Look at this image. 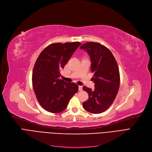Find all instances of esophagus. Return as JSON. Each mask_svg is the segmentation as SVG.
I'll use <instances>...</instances> for the list:
<instances>
[{
  "instance_id": "obj_1",
  "label": "esophagus",
  "mask_w": 152,
  "mask_h": 152,
  "mask_svg": "<svg viewBox=\"0 0 152 152\" xmlns=\"http://www.w3.org/2000/svg\"><path fill=\"white\" fill-rule=\"evenodd\" d=\"M82 89H83V87H82V86H78V91H82Z\"/></svg>"
}]
</instances>
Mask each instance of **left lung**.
<instances>
[{"label":"left lung","instance_id":"obj_1","mask_svg":"<svg viewBox=\"0 0 152 152\" xmlns=\"http://www.w3.org/2000/svg\"><path fill=\"white\" fill-rule=\"evenodd\" d=\"M80 48L86 51L90 56L94 73L92 80L95 83L94 90L83 87L88 94L83 107L89 113H101L111 106L117 96L120 83L118 64L111 51L100 43L87 42Z\"/></svg>","mask_w":152,"mask_h":152}]
</instances>
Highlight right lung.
Wrapping results in <instances>:
<instances>
[{
  "label": "right lung",
  "mask_w": 152,
  "mask_h": 152,
  "mask_svg": "<svg viewBox=\"0 0 152 152\" xmlns=\"http://www.w3.org/2000/svg\"><path fill=\"white\" fill-rule=\"evenodd\" d=\"M79 42L52 43L39 54L33 68L32 82L38 101L46 111L59 113L66 108L70 99L78 92L75 83L60 78L64 69Z\"/></svg>",
  "instance_id": "1"
}]
</instances>
